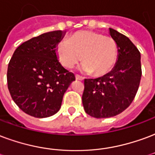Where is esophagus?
<instances>
[{
    "mask_svg": "<svg viewBox=\"0 0 155 155\" xmlns=\"http://www.w3.org/2000/svg\"><path fill=\"white\" fill-rule=\"evenodd\" d=\"M75 79H76V80H78V81H83V77H81V76L78 75V74H76V75H75Z\"/></svg>",
    "mask_w": 155,
    "mask_h": 155,
    "instance_id": "esophagus-1",
    "label": "esophagus"
}]
</instances>
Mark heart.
<instances>
[{"label":"heart","mask_w":155,"mask_h":155,"mask_svg":"<svg viewBox=\"0 0 155 155\" xmlns=\"http://www.w3.org/2000/svg\"><path fill=\"white\" fill-rule=\"evenodd\" d=\"M117 44L112 37L92 31H78L68 41H61L57 47L60 62L66 68H73L83 60L81 69L95 76L107 74L117 58Z\"/></svg>","instance_id":"b5f03b06"}]
</instances>
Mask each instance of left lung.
I'll return each mask as SVG.
<instances>
[{
	"instance_id": "left-lung-1",
	"label": "left lung",
	"mask_w": 155,
	"mask_h": 155,
	"mask_svg": "<svg viewBox=\"0 0 155 155\" xmlns=\"http://www.w3.org/2000/svg\"><path fill=\"white\" fill-rule=\"evenodd\" d=\"M110 35L118 49L113 69L97 79H85L82 103L85 113L95 118L117 116L132 103L141 79L140 53L127 36L113 28Z\"/></svg>"
}]
</instances>
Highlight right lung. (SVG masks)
Returning <instances> with one entry per match:
<instances>
[{"label":"right lung","instance_id":"right-lung-1","mask_svg":"<svg viewBox=\"0 0 155 155\" xmlns=\"http://www.w3.org/2000/svg\"><path fill=\"white\" fill-rule=\"evenodd\" d=\"M63 36L62 31H51L23 42L8 65L10 96L23 112L34 117L57 113L63 95L75 81L57 59V46Z\"/></svg>","mask_w":155,"mask_h":155}]
</instances>
